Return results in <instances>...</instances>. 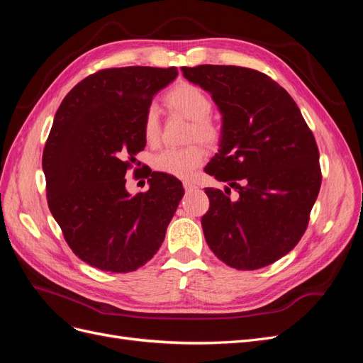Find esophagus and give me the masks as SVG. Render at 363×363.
I'll return each instance as SVG.
<instances>
[{
    "label": "esophagus",
    "instance_id": "34e87169",
    "mask_svg": "<svg viewBox=\"0 0 363 363\" xmlns=\"http://www.w3.org/2000/svg\"><path fill=\"white\" fill-rule=\"evenodd\" d=\"M183 186H184V189H186V191H192V189H195V188H196V186H195L192 182H184V183H183Z\"/></svg>",
    "mask_w": 363,
    "mask_h": 363
}]
</instances>
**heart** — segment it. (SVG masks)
<instances>
[{
	"mask_svg": "<svg viewBox=\"0 0 363 363\" xmlns=\"http://www.w3.org/2000/svg\"><path fill=\"white\" fill-rule=\"evenodd\" d=\"M164 104L174 113L191 121L188 140H199L207 147H216L223 131L215 119L211 118L213 103L200 86L180 83L164 95ZM144 138L148 145H157L162 135L160 116L155 106H150L144 116ZM206 160V151L200 144L183 148H164L152 159L156 171L177 179H191Z\"/></svg>",
	"mask_w": 363,
	"mask_h": 363,
	"instance_id": "1",
	"label": "heart"
}]
</instances>
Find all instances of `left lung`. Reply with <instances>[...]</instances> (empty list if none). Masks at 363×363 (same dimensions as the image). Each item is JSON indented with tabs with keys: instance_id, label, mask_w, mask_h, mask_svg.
<instances>
[{
	"instance_id": "left-lung-1",
	"label": "left lung",
	"mask_w": 363,
	"mask_h": 363,
	"mask_svg": "<svg viewBox=\"0 0 363 363\" xmlns=\"http://www.w3.org/2000/svg\"><path fill=\"white\" fill-rule=\"evenodd\" d=\"M223 115L206 172L237 191L206 188V242L225 265L252 271L298 244L321 188L320 151L292 96L267 74L232 65L182 68Z\"/></svg>"
}]
</instances>
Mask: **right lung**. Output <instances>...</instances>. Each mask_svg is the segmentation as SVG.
<instances>
[{
    "label": "right lung",
    "mask_w": 363,
    "mask_h": 363,
    "mask_svg": "<svg viewBox=\"0 0 363 363\" xmlns=\"http://www.w3.org/2000/svg\"><path fill=\"white\" fill-rule=\"evenodd\" d=\"M177 68L125 67L87 75L63 98L42 155L50 211L75 256L111 272L156 255L183 196L182 182L152 172L130 195L125 172L145 148L144 116Z\"/></svg>",
    "instance_id": "add662e5"
}]
</instances>
